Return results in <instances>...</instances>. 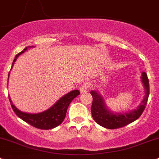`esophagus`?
Wrapping results in <instances>:
<instances>
[{"mask_svg": "<svg viewBox=\"0 0 159 159\" xmlns=\"http://www.w3.org/2000/svg\"><path fill=\"white\" fill-rule=\"evenodd\" d=\"M89 85L88 83H83V85H81V86L80 87V90L81 93H85L86 92H88V89H89Z\"/></svg>", "mask_w": 159, "mask_h": 159, "instance_id": "obj_1", "label": "esophagus"}]
</instances>
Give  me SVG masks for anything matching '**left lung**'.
Instances as JSON below:
<instances>
[{
  "mask_svg": "<svg viewBox=\"0 0 159 159\" xmlns=\"http://www.w3.org/2000/svg\"><path fill=\"white\" fill-rule=\"evenodd\" d=\"M142 81L145 89L143 101L135 110L122 114L112 113L108 110L100 95L96 91H91L90 93L93 96L91 112L95 122L104 128L115 129L125 126L138 119L145 110L149 96V81L147 74L144 72L142 73Z\"/></svg>",
  "mask_w": 159,
  "mask_h": 159,
  "instance_id": "left-lung-1",
  "label": "left lung"
}]
</instances>
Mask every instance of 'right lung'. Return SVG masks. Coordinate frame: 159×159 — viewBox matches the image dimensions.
Masks as SVG:
<instances>
[{"mask_svg": "<svg viewBox=\"0 0 159 159\" xmlns=\"http://www.w3.org/2000/svg\"><path fill=\"white\" fill-rule=\"evenodd\" d=\"M27 49V48L26 47L23 51H21L20 53H17V54L16 55L15 58H14V61H13L11 69H12L14 63H15V61L17 60V57H18L20 54H22L23 53H24V51H25ZM8 77H9V76H8ZM78 95H80L79 90L71 91L70 93L65 95L64 96H63L61 99H59L51 108H50V109L44 111L43 112H40V113L37 114H30L27 113V112H21V111L17 109V108L13 105L11 99H10V96L9 100L10 102H11V107H12L14 112H15L16 115L18 116L19 118H20L22 120H24V122H26L27 123L30 124L32 126L35 127V128L47 130V129H51L55 128V127L58 126V125H60V124L63 122L65 117H66V111H67L69 105L70 104V102L73 101V99H74L75 97H76Z\"/></svg>", "mask_w": 159, "mask_h": 159, "instance_id": "1", "label": "right lung"}]
</instances>
